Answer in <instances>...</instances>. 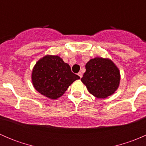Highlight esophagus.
Masks as SVG:
<instances>
[{
    "instance_id": "34e87169",
    "label": "esophagus",
    "mask_w": 146,
    "mask_h": 146,
    "mask_svg": "<svg viewBox=\"0 0 146 146\" xmlns=\"http://www.w3.org/2000/svg\"><path fill=\"white\" fill-rule=\"evenodd\" d=\"M78 76H79V77H80V78H82V73H81V72H79V73H78Z\"/></svg>"
}]
</instances>
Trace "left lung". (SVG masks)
I'll return each instance as SVG.
<instances>
[{"instance_id": "obj_1", "label": "left lung", "mask_w": 146, "mask_h": 146, "mask_svg": "<svg viewBox=\"0 0 146 146\" xmlns=\"http://www.w3.org/2000/svg\"><path fill=\"white\" fill-rule=\"evenodd\" d=\"M86 71L81 78L90 94L104 99L113 95L120 83V72L110 58L96 57L85 65Z\"/></svg>"}]
</instances>
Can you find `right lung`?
I'll list each match as a JSON object with an SVG mask.
<instances>
[{
  "label": "right lung",
  "instance_id": "1",
  "mask_svg": "<svg viewBox=\"0 0 146 146\" xmlns=\"http://www.w3.org/2000/svg\"><path fill=\"white\" fill-rule=\"evenodd\" d=\"M78 79L80 77L71 71L70 66L57 55H46L40 58L32 73L34 88L51 100L62 96L68 87Z\"/></svg>",
  "mask_w": 146,
  "mask_h": 146
}]
</instances>
